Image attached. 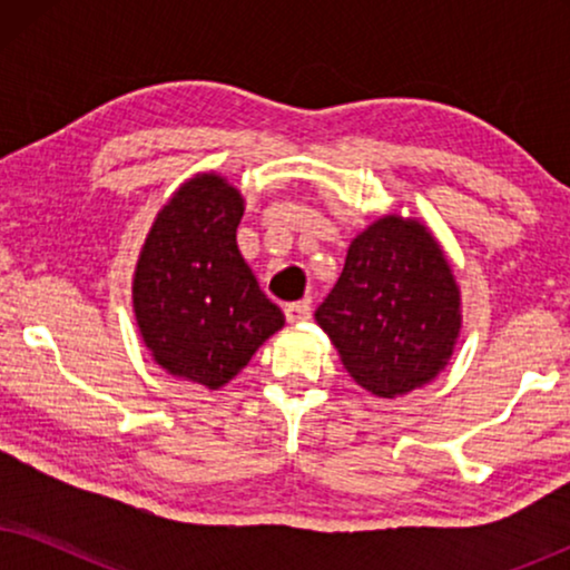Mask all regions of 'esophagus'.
<instances>
[{
  "mask_svg": "<svg viewBox=\"0 0 570 570\" xmlns=\"http://www.w3.org/2000/svg\"><path fill=\"white\" fill-rule=\"evenodd\" d=\"M285 316H287V322H291V324H295V322H306V318H311V301L287 303V306H285Z\"/></svg>",
  "mask_w": 570,
  "mask_h": 570,
  "instance_id": "obj_1",
  "label": "esophagus"
}]
</instances>
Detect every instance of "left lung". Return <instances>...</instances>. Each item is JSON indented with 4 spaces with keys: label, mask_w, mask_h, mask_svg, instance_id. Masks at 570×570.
I'll use <instances>...</instances> for the list:
<instances>
[{
    "label": "left lung",
    "mask_w": 570,
    "mask_h": 570,
    "mask_svg": "<svg viewBox=\"0 0 570 570\" xmlns=\"http://www.w3.org/2000/svg\"><path fill=\"white\" fill-rule=\"evenodd\" d=\"M316 322L350 376L392 400L446 365L462 326L459 287L425 225L381 217L350 244Z\"/></svg>",
    "instance_id": "obj_1"
}]
</instances>
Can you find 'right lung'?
Here are the masks:
<instances>
[{
	"label": "right lung",
	"mask_w": 570,
	"mask_h": 570,
	"mask_svg": "<svg viewBox=\"0 0 570 570\" xmlns=\"http://www.w3.org/2000/svg\"><path fill=\"white\" fill-rule=\"evenodd\" d=\"M240 217L244 199L225 178L186 181L155 217L131 287L155 361L207 389L228 384L285 324L238 252Z\"/></svg>",
	"instance_id": "1"
}]
</instances>
